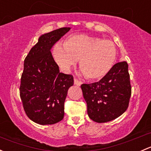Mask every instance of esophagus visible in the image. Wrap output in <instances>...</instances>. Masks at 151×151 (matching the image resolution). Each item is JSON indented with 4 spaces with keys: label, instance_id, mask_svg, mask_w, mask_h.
<instances>
[{
    "label": "esophagus",
    "instance_id": "34e87169",
    "mask_svg": "<svg viewBox=\"0 0 151 151\" xmlns=\"http://www.w3.org/2000/svg\"><path fill=\"white\" fill-rule=\"evenodd\" d=\"M74 85H78V86H80V85H81V84H82V82L80 81V80H77V79H74Z\"/></svg>",
    "mask_w": 151,
    "mask_h": 151
}]
</instances>
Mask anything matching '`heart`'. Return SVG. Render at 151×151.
<instances>
[{"mask_svg":"<svg viewBox=\"0 0 151 151\" xmlns=\"http://www.w3.org/2000/svg\"><path fill=\"white\" fill-rule=\"evenodd\" d=\"M53 56L64 71H68L80 59V68L85 77L97 80L105 77L113 68L117 51L115 44L109 39L75 34L67 38L63 47L55 45Z\"/></svg>","mask_w":151,"mask_h":151,"instance_id":"heart-1","label":"heart"}]
</instances>
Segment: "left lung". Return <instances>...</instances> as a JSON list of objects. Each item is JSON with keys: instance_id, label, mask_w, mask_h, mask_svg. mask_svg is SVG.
<instances>
[{"instance_id": "obj_1", "label": "left lung", "mask_w": 151, "mask_h": 151, "mask_svg": "<svg viewBox=\"0 0 151 151\" xmlns=\"http://www.w3.org/2000/svg\"><path fill=\"white\" fill-rule=\"evenodd\" d=\"M129 66L118 62L105 77L96 83L82 84L88 114L97 123L116 119L127 109L132 95Z\"/></svg>"}]
</instances>
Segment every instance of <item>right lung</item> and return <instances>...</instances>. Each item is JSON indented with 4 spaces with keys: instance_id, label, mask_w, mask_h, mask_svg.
<instances>
[{
    "instance_id": "add662e5",
    "label": "right lung",
    "mask_w": 151,
    "mask_h": 151,
    "mask_svg": "<svg viewBox=\"0 0 151 151\" xmlns=\"http://www.w3.org/2000/svg\"><path fill=\"white\" fill-rule=\"evenodd\" d=\"M70 29L42 35L24 60L19 96L27 116L39 124H55L64 117V102L74 77L60 72L50 50Z\"/></svg>"
}]
</instances>
